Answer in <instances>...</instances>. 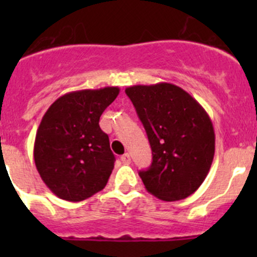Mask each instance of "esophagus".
<instances>
[{
  "label": "esophagus",
  "instance_id": "obj_1",
  "mask_svg": "<svg viewBox=\"0 0 257 257\" xmlns=\"http://www.w3.org/2000/svg\"><path fill=\"white\" fill-rule=\"evenodd\" d=\"M120 160L124 164H129V163H131V154H129V153H125L124 155H121Z\"/></svg>",
  "mask_w": 257,
  "mask_h": 257
}]
</instances>
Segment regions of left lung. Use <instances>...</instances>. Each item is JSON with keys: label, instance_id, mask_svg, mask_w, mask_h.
I'll use <instances>...</instances> for the list:
<instances>
[{"label": "left lung", "instance_id": "left-lung-1", "mask_svg": "<svg viewBox=\"0 0 257 257\" xmlns=\"http://www.w3.org/2000/svg\"><path fill=\"white\" fill-rule=\"evenodd\" d=\"M125 93L152 148V165L139 172L145 189L164 201L188 198L205 180L214 159L215 133L209 114L172 83L132 85Z\"/></svg>", "mask_w": 257, "mask_h": 257}]
</instances>
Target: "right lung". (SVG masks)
<instances>
[{"instance_id": "1", "label": "right lung", "mask_w": 257, "mask_h": 257, "mask_svg": "<svg viewBox=\"0 0 257 257\" xmlns=\"http://www.w3.org/2000/svg\"><path fill=\"white\" fill-rule=\"evenodd\" d=\"M118 94V87L67 93L43 115L33 157L42 180L58 198L77 203L107 185L115 158L99 118Z\"/></svg>"}]
</instances>
